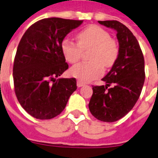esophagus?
<instances>
[{"mask_svg":"<svg viewBox=\"0 0 158 158\" xmlns=\"http://www.w3.org/2000/svg\"><path fill=\"white\" fill-rule=\"evenodd\" d=\"M77 85L78 88L82 87V86L85 85V83H83V82L81 81H77Z\"/></svg>","mask_w":158,"mask_h":158,"instance_id":"esophagus-1","label":"esophagus"}]
</instances>
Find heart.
Here are the masks:
<instances>
[{
    "label": "heart",
    "mask_w": 158,
    "mask_h": 158,
    "mask_svg": "<svg viewBox=\"0 0 158 158\" xmlns=\"http://www.w3.org/2000/svg\"><path fill=\"white\" fill-rule=\"evenodd\" d=\"M110 34L97 25H89L77 35L78 43L64 39L61 44L62 54L70 63L81 59L83 51L92 49V62L77 64L70 69V74L82 82H89L101 76L104 66L109 68L115 64L118 55V46Z\"/></svg>",
    "instance_id": "obj_1"
}]
</instances>
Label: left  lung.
<instances>
[{"label":"left lung","mask_w":158,"mask_h":158,"mask_svg":"<svg viewBox=\"0 0 158 158\" xmlns=\"http://www.w3.org/2000/svg\"><path fill=\"white\" fill-rule=\"evenodd\" d=\"M117 32L118 55L111 70L101 79L105 85L93 86L89 104L92 115L103 122H115L131 111L145 81V62L133 33L117 20L98 21ZM111 84L112 88L107 89Z\"/></svg>","instance_id":"left-lung-1"}]
</instances>
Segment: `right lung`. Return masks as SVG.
<instances>
[{
    "mask_svg": "<svg viewBox=\"0 0 158 158\" xmlns=\"http://www.w3.org/2000/svg\"><path fill=\"white\" fill-rule=\"evenodd\" d=\"M82 20L47 18L32 24L24 33L13 65L15 93L29 115L51 119L66 106L77 89L75 78H58L68 69L61 44Z\"/></svg>",
    "mask_w": 158,
    "mask_h": 158,
    "instance_id": "right-lung-1",
    "label": "right lung"
}]
</instances>
